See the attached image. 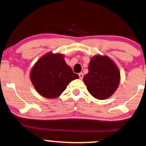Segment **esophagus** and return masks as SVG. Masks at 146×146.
<instances>
[{
  "label": "esophagus",
  "mask_w": 146,
  "mask_h": 146,
  "mask_svg": "<svg viewBox=\"0 0 146 146\" xmlns=\"http://www.w3.org/2000/svg\"><path fill=\"white\" fill-rule=\"evenodd\" d=\"M78 76H79L80 79H82L83 77H84V74H83L82 73H78Z\"/></svg>",
  "instance_id": "1"
}]
</instances>
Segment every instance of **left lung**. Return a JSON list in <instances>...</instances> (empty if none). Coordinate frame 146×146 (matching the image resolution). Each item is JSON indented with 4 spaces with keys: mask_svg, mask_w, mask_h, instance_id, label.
<instances>
[{
    "mask_svg": "<svg viewBox=\"0 0 146 146\" xmlns=\"http://www.w3.org/2000/svg\"><path fill=\"white\" fill-rule=\"evenodd\" d=\"M121 79L120 72L113 61L106 55L92 57L89 72L84 81L89 92L98 100H106L113 94Z\"/></svg>",
    "mask_w": 146,
    "mask_h": 146,
    "instance_id": "8db88e82",
    "label": "left lung"
}]
</instances>
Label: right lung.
<instances>
[{
  "mask_svg": "<svg viewBox=\"0 0 146 146\" xmlns=\"http://www.w3.org/2000/svg\"><path fill=\"white\" fill-rule=\"evenodd\" d=\"M64 57L62 54L48 52L33 66L31 81L37 92L44 98H58L69 83L79 78L67 65Z\"/></svg>",
  "mask_w": 146,
  "mask_h": 146,
  "instance_id": "obj_1",
  "label": "right lung"
}]
</instances>
